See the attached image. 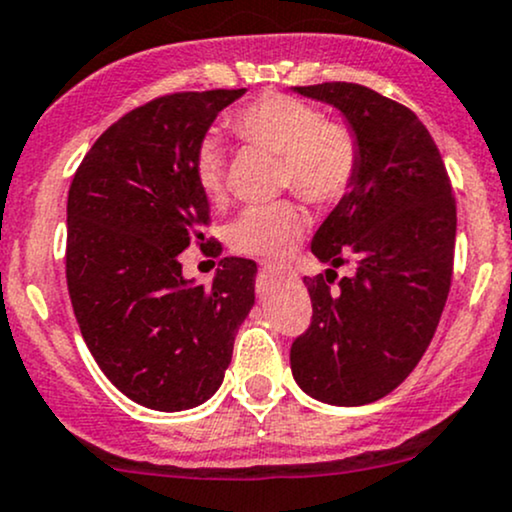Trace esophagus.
<instances>
[{"label": "esophagus", "mask_w": 512, "mask_h": 512, "mask_svg": "<svg viewBox=\"0 0 512 512\" xmlns=\"http://www.w3.org/2000/svg\"><path fill=\"white\" fill-rule=\"evenodd\" d=\"M261 270H263V273H275V275H285V268L275 266V263H268V261H263V263H261Z\"/></svg>", "instance_id": "1"}]
</instances>
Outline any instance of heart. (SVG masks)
Returning <instances> with one entry per match:
<instances>
[{
    "label": "heart",
    "instance_id": "b5f03b06",
    "mask_svg": "<svg viewBox=\"0 0 512 512\" xmlns=\"http://www.w3.org/2000/svg\"><path fill=\"white\" fill-rule=\"evenodd\" d=\"M227 129L246 146L280 155L282 186L316 206L338 203L352 191L362 146L350 124L326 119L309 102L285 93H263L227 117ZM194 174L210 203L225 198V153L213 136L196 146ZM306 230L304 210L292 201L249 208L230 227L237 254L282 261Z\"/></svg>",
    "mask_w": 512,
    "mask_h": 512
}]
</instances>
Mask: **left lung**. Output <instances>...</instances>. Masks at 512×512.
<instances>
[{
	"label": "left lung",
	"mask_w": 512,
	"mask_h": 512,
	"mask_svg": "<svg viewBox=\"0 0 512 512\" xmlns=\"http://www.w3.org/2000/svg\"><path fill=\"white\" fill-rule=\"evenodd\" d=\"M294 90L345 114L362 165L311 242L330 268L304 278L314 314L292 342V376L328 405H366L412 374L441 321L458 227L453 186L434 138L410 107L359 83ZM350 260L358 273L335 286L334 268Z\"/></svg>",
	"instance_id": "obj_1"
}]
</instances>
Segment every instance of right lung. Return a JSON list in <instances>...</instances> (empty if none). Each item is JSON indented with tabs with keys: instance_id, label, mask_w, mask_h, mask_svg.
Returning <instances> with one entry per match:
<instances>
[{
	"instance_id": "right-lung-1",
	"label": "right lung",
	"mask_w": 512,
	"mask_h": 512,
	"mask_svg": "<svg viewBox=\"0 0 512 512\" xmlns=\"http://www.w3.org/2000/svg\"><path fill=\"white\" fill-rule=\"evenodd\" d=\"M239 90L170 93L126 112L93 143L66 201V285L90 354L126 398L160 412L206 402L254 306L256 263L222 258L210 287L179 254L206 239L194 153ZM209 246L206 247L205 244Z\"/></svg>"
}]
</instances>
